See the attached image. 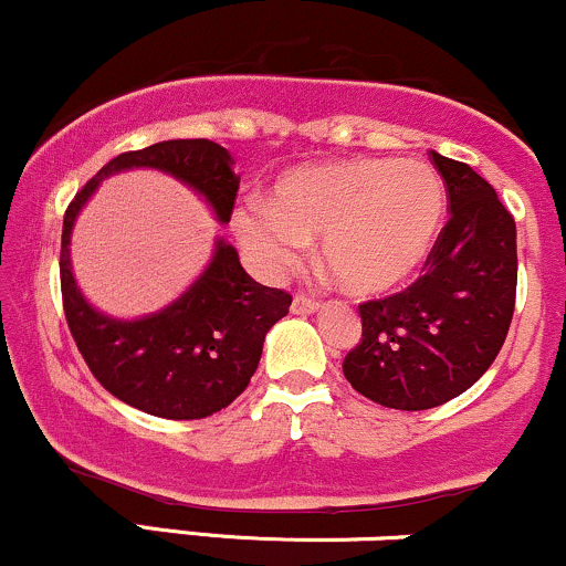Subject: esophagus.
Instances as JSON below:
<instances>
[{
	"label": "esophagus",
	"instance_id": "esophagus-1",
	"mask_svg": "<svg viewBox=\"0 0 566 566\" xmlns=\"http://www.w3.org/2000/svg\"><path fill=\"white\" fill-rule=\"evenodd\" d=\"M322 303L314 301V297L308 295H295L292 297V314H314V311H319Z\"/></svg>",
	"mask_w": 566,
	"mask_h": 566
}]
</instances>
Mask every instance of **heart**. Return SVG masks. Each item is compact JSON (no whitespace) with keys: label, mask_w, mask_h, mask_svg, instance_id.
<instances>
[{"label":"heart","mask_w":566,"mask_h":566,"mask_svg":"<svg viewBox=\"0 0 566 566\" xmlns=\"http://www.w3.org/2000/svg\"><path fill=\"white\" fill-rule=\"evenodd\" d=\"M447 210L441 175L420 159H354L295 167L233 212V231L276 276L322 233V263L343 290L380 295L405 284L437 242Z\"/></svg>","instance_id":"b5f03b06"}]
</instances>
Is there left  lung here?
<instances>
[{"label": "left lung", "instance_id": "8db88e82", "mask_svg": "<svg viewBox=\"0 0 566 566\" xmlns=\"http://www.w3.org/2000/svg\"><path fill=\"white\" fill-rule=\"evenodd\" d=\"M431 157L450 220L418 282L359 305L361 340L343 359L356 391L407 412L469 391L503 348L516 303L513 216L465 161Z\"/></svg>", "mask_w": 566, "mask_h": 566}]
</instances>
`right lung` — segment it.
<instances>
[{"instance_id": "obj_1", "label": "right lung", "mask_w": 566, "mask_h": 566, "mask_svg": "<svg viewBox=\"0 0 566 566\" xmlns=\"http://www.w3.org/2000/svg\"><path fill=\"white\" fill-rule=\"evenodd\" d=\"M151 167L191 186L220 223H229L239 175L218 143L165 140L127 151L87 180L63 218L61 292L76 348L97 382L140 412L199 420L229 407L255 375L263 340L287 316L292 297L263 287L239 263L237 250L216 242L212 261L178 301L143 319H112L84 301L71 271V231L80 210L108 175Z\"/></svg>"}]
</instances>
